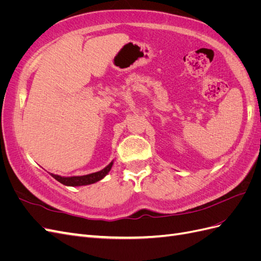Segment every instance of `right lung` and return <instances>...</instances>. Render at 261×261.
Returning <instances> with one entry per match:
<instances>
[{
    "mask_svg": "<svg viewBox=\"0 0 261 261\" xmlns=\"http://www.w3.org/2000/svg\"><path fill=\"white\" fill-rule=\"evenodd\" d=\"M113 162L110 163L107 168L103 170H101L96 173H91V174L88 175H83V176H72V177H62L55 174H51L55 179L59 180L60 183L63 185H67V186H82V185H88V184H93L96 181L100 180L103 178L108 173L110 172L112 168Z\"/></svg>",
    "mask_w": 261,
    "mask_h": 261,
    "instance_id": "1",
    "label": "right lung"
}]
</instances>
